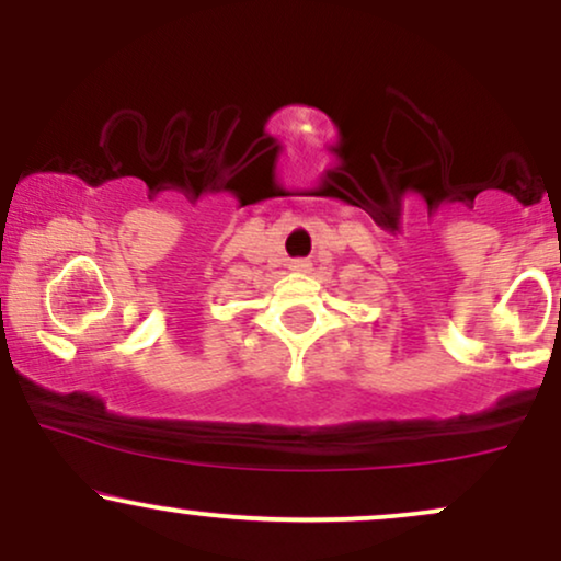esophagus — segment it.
Instances as JSON below:
<instances>
[{
	"instance_id": "34e87169",
	"label": "esophagus",
	"mask_w": 561,
	"mask_h": 561,
	"mask_svg": "<svg viewBox=\"0 0 561 561\" xmlns=\"http://www.w3.org/2000/svg\"><path fill=\"white\" fill-rule=\"evenodd\" d=\"M289 268H293L295 274H308V272H311V263H308V261H293V263H289Z\"/></svg>"
}]
</instances>
